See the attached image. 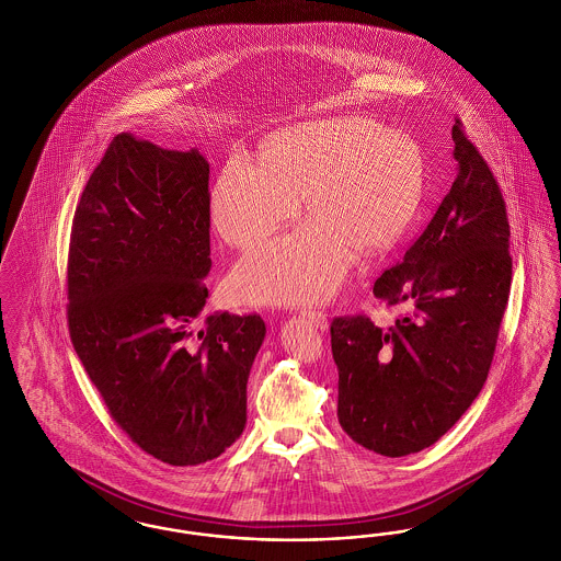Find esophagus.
<instances>
[{
  "label": "esophagus",
  "mask_w": 561,
  "mask_h": 561,
  "mask_svg": "<svg viewBox=\"0 0 561 561\" xmlns=\"http://www.w3.org/2000/svg\"><path fill=\"white\" fill-rule=\"evenodd\" d=\"M300 313H302L307 320L311 321L318 330H321V332H323V330H328V316H325L323 311H320V309L309 307V309H302Z\"/></svg>",
  "instance_id": "obj_1"
}]
</instances>
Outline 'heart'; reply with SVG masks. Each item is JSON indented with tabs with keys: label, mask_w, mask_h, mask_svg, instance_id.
I'll return each instance as SVG.
<instances>
[{
	"label": "heart",
	"mask_w": 561,
	"mask_h": 561,
	"mask_svg": "<svg viewBox=\"0 0 561 561\" xmlns=\"http://www.w3.org/2000/svg\"><path fill=\"white\" fill-rule=\"evenodd\" d=\"M419 145L368 117H332L277 134L263 165L236 156L210 193L222 241L248 248L298 214L307 225L263 241L233 268V288L254 302H311L336 293L353 254L400 240L423 199Z\"/></svg>",
	"instance_id": "obj_1"
}]
</instances>
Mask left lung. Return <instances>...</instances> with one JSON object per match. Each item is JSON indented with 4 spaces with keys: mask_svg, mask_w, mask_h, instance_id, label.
Wrapping results in <instances>:
<instances>
[{
    "mask_svg": "<svg viewBox=\"0 0 561 561\" xmlns=\"http://www.w3.org/2000/svg\"><path fill=\"white\" fill-rule=\"evenodd\" d=\"M458 174L423 236L374 282V296L408 313L393 325L334 318L339 423L382 456L435 444L480 396L511 288L507 206L501 187L453 126Z\"/></svg>",
    "mask_w": 561,
    "mask_h": 561,
    "instance_id": "8db88e82",
    "label": "left lung"
}]
</instances>
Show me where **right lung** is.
I'll use <instances>...</instances> for the list:
<instances>
[{"label": "right lung", "instance_id": "obj_1", "mask_svg": "<svg viewBox=\"0 0 561 561\" xmlns=\"http://www.w3.org/2000/svg\"><path fill=\"white\" fill-rule=\"evenodd\" d=\"M210 163L117 134L71 227L67 321L76 353L134 444L174 467L225 453L245 427L261 316L214 313Z\"/></svg>", "mask_w": 561, "mask_h": 561}]
</instances>
